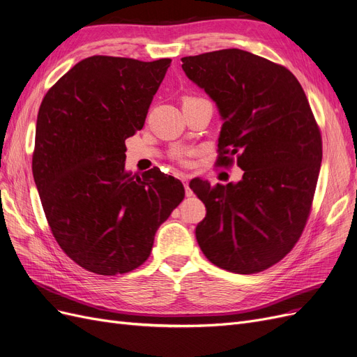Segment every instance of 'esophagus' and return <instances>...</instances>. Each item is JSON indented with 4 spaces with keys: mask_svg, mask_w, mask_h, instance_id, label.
<instances>
[{
    "mask_svg": "<svg viewBox=\"0 0 357 357\" xmlns=\"http://www.w3.org/2000/svg\"><path fill=\"white\" fill-rule=\"evenodd\" d=\"M180 180L183 181L184 184V190H186V196H192L193 192L190 190L189 188V180H190V176L189 174H180Z\"/></svg>",
    "mask_w": 357,
    "mask_h": 357,
    "instance_id": "esophagus-1",
    "label": "esophagus"
}]
</instances>
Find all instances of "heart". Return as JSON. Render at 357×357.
<instances>
[{"label": "heart", "instance_id": "obj_1", "mask_svg": "<svg viewBox=\"0 0 357 357\" xmlns=\"http://www.w3.org/2000/svg\"><path fill=\"white\" fill-rule=\"evenodd\" d=\"M178 156H181V155H178Z\"/></svg>", "mask_w": 357, "mask_h": 357}]
</instances>
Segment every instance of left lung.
<instances>
[{"label": "left lung", "instance_id": "left-lung-1", "mask_svg": "<svg viewBox=\"0 0 357 357\" xmlns=\"http://www.w3.org/2000/svg\"><path fill=\"white\" fill-rule=\"evenodd\" d=\"M181 61L221 116L218 164L236 155L245 171L215 188L190 181L206 208L195 231L199 248L230 273H259L293 249L306 225L322 161L318 124L286 67L237 48Z\"/></svg>", "mask_w": 357, "mask_h": 357}]
</instances>
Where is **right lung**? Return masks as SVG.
Here are the masks:
<instances>
[{
  "mask_svg": "<svg viewBox=\"0 0 357 357\" xmlns=\"http://www.w3.org/2000/svg\"><path fill=\"white\" fill-rule=\"evenodd\" d=\"M169 63L88 56L40 104L36 189L56 243L91 273L124 274L144 264L184 197L180 180L158 168L142 177L124 169V142L144 127Z\"/></svg>",
  "mask_w": 357,
  "mask_h": 357,
  "instance_id": "1",
  "label": "right lung"
}]
</instances>
